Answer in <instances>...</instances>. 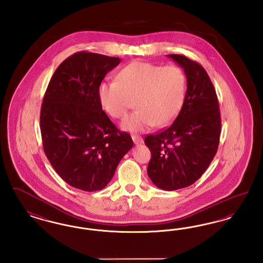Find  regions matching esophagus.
Segmentation results:
<instances>
[{
	"label": "esophagus",
	"mask_w": 263,
	"mask_h": 263,
	"mask_svg": "<svg viewBox=\"0 0 263 263\" xmlns=\"http://www.w3.org/2000/svg\"><path fill=\"white\" fill-rule=\"evenodd\" d=\"M132 139H133V142L135 145H139V144H142L144 141H143V138L137 136V135H132Z\"/></svg>",
	"instance_id": "34e87169"
}]
</instances>
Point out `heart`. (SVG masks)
<instances>
[{"label":"heart","instance_id":"obj_1","mask_svg":"<svg viewBox=\"0 0 263 263\" xmlns=\"http://www.w3.org/2000/svg\"><path fill=\"white\" fill-rule=\"evenodd\" d=\"M185 91L186 77L178 66L138 61L124 67L116 81L101 83L99 99L102 108L114 118L123 117L134 100L137 109L121 126L139 132L156 124H170L181 109Z\"/></svg>","mask_w":263,"mask_h":263}]
</instances>
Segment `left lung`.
I'll use <instances>...</instances> for the list:
<instances>
[{
  "mask_svg": "<svg viewBox=\"0 0 263 263\" xmlns=\"http://www.w3.org/2000/svg\"><path fill=\"white\" fill-rule=\"evenodd\" d=\"M184 71L187 88L174 123L145 138L152 157L148 175L157 187L172 191L193 184L212 162L219 146L221 115L212 82L197 62L170 54Z\"/></svg>",
  "mask_w": 263,
  "mask_h": 263,
  "instance_id": "1",
  "label": "left lung"
}]
</instances>
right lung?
<instances>
[{"label":"right lung","mask_w":263,"mask_h":263,"mask_svg":"<svg viewBox=\"0 0 263 263\" xmlns=\"http://www.w3.org/2000/svg\"><path fill=\"white\" fill-rule=\"evenodd\" d=\"M120 58L77 52L52 76L40 111L43 149L55 172L69 185L98 191L111 180L133 147L102 110L99 87Z\"/></svg>","instance_id":"1"}]
</instances>
